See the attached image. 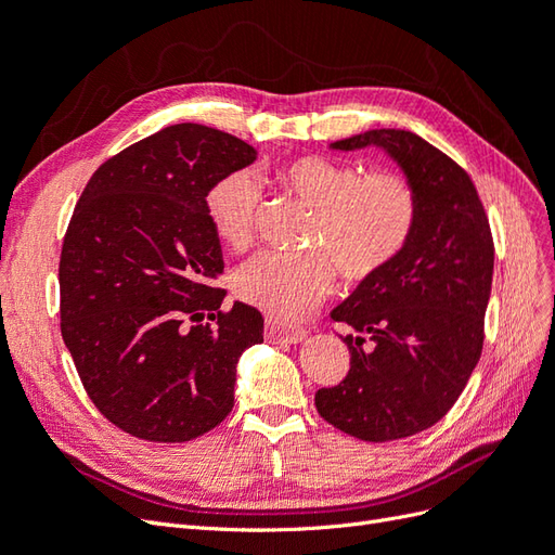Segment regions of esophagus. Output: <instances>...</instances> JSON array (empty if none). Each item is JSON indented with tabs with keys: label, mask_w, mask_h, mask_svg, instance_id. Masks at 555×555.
I'll use <instances>...</instances> for the list:
<instances>
[{
	"label": "esophagus",
	"mask_w": 555,
	"mask_h": 555,
	"mask_svg": "<svg viewBox=\"0 0 555 555\" xmlns=\"http://www.w3.org/2000/svg\"><path fill=\"white\" fill-rule=\"evenodd\" d=\"M266 338L273 343H300L306 338L304 328L294 326H278V324H266Z\"/></svg>",
	"instance_id": "1"
}]
</instances>
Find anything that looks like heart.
I'll return each instance as SVG.
<instances>
[{"mask_svg":"<svg viewBox=\"0 0 555 555\" xmlns=\"http://www.w3.org/2000/svg\"><path fill=\"white\" fill-rule=\"evenodd\" d=\"M275 180L314 208L306 245L287 255L266 249L247 259L233 289L271 317L296 319L333 292L338 268L347 282H363L389 268L408 247L418 220V196L400 171H367L322 155L282 162ZM259 188L247 173H229L206 194L208 222L231 249L255 238Z\"/></svg>","mask_w":555,"mask_h":555,"instance_id":"1","label":"heart"}]
</instances>
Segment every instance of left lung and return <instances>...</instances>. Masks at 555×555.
I'll use <instances>...</instances> for the list:
<instances>
[{"mask_svg": "<svg viewBox=\"0 0 555 555\" xmlns=\"http://www.w3.org/2000/svg\"><path fill=\"white\" fill-rule=\"evenodd\" d=\"M384 147L418 196L402 255L331 312L357 333L347 377L314 393L317 412L365 442L410 438L438 424L463 393L483 347L493 233L473 178L405 129H371L335 150ZM372 347L367 348L366 343Z\"/></svg>", "mask_w": 555, "mask_h": 555, "instance_id": "1", "label": "left lung"}]
</instances>
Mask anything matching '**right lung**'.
<instances>
[{"instance_id":"right-lung-1","label":"right lung","mask_w":555,"mask_h":555,"mask_svg":"<svg viewBox=\"0 0 555 555\" xmlns=\"http://www.w3.org/2000/svg\"><path fill=\"white\" fill-rule=\"evenodd\" d=\"M257 150L182 122L104 162L74 208L60 257L62 338L94 408L147 442H190L233 408L236 363L263 317L222 310L220 238L206 194Z\"/></svg>"}]
</instances>
